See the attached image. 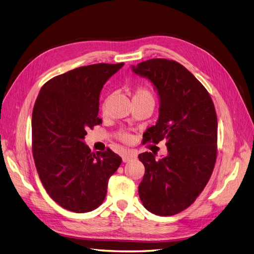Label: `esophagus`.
<instances>
[{
  "label": "esophagus",
  "mask_w": 254,
  "mask_h": 254,
  "mask_svg": "<svg viewBox=\"0 0 254 254\" xmlns=\"http://www.w3.org/2000/svg\"><path fill=\"white\" fill-rule=\"evenodd\" d=\"M134 158H136V153H135V151H133V150H128V151L124 152V153H123V155H122L123 162H128V161L132 160V159H134Z\"/></svg>",
  "instance_id": "esophagus-1"
}]
</instances>
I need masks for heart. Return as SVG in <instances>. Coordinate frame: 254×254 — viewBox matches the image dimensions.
Masks as SVG:
<instances>
[{"mask_svg":"<svg viewBox=\"0 0 254 254\" xmlns=\"http://www.w3.org/2000/svg\"><path fill=\"white\" fill-rule=\"evenodd\" d=\"M134 99H151L153 101V96L151 94V92L149 91L148 88H146L144 86H139L136 87L134 92H133V101ZM106 106H107V98L104 99V102L102 104V110L105 111L106 110ZM118 137L124 143H129L131 141V134L128 133L127 131H124V130H122L118 133Z\"/></svg>","mask_w":254,"mask_h":254,"instance_id":"b5f03b06","label":"heart"}]
</instances>
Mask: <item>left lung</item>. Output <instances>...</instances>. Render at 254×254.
<instances>
[{
	"label": "left lung",
	"mask_w": 254,
	"mask_h": 254,
	"mask_svg": "<svg viewBox=\"0 0 254 254\" xmlns=\"http://www.w3.org/2000/svg\"><path fill=\"white\" fill-rule=\"evenodd\" d=\"M148 78L160 98L159 119L143 135L144 143L165 140L167 156L140 153L145 166L139 195L143 205L160 216L186 210L211 178L217 157V115L209 92L174 60L155 58L132 65Z\"/></svg>",
	"instance_id": "8db88e82"
}]
</instances>
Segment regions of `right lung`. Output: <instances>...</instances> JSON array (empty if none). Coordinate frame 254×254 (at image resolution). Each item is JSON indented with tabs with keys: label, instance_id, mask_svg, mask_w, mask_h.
Here are the masks:
<instances>
[{
	"label": "right lung",
	"instance_id": "right-lung-1",
	"mask_svg": "<svg viewBox=\"0 0 254 254\" xmlns=\"http://www.w3.org/2000/svg\"><path fill=\"white\" fill-rule=\"evenodd\" d=\"M124 64H96L56 76L43 84L32 117V148L38 175L64 209L86 213L101 205L122 158L110 148L91 152L83 142L102 124L99 94Z\"/></svg>",
	"mask_w": 254,
	"mask_h": 254
}]
</instances>
